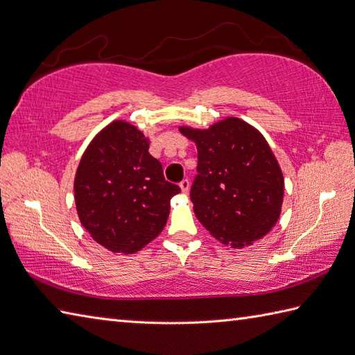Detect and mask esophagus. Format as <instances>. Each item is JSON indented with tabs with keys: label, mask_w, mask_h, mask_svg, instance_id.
<instances>
[{
	"label": "esophagus",
	"mask_w": 355,
	"mask_h": 355,
	"mask_svg": "<svg viewBox=\"0 0 355 355\" xmlns=\"http://www.w3.org/2000/svg\"><path fill=\"white\" fill-rule=\"evenodd\" d=\"M180 187H182V192H183V193H187V192H189V187H191V183H189V180H187V178H184V180H183V182H182V183H180Z\"/></svg>",
	"instance_id": "1"
}]
</instances>
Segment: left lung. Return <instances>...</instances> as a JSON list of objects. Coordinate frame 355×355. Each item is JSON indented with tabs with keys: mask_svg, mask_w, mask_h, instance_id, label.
Listing matches in <instances>:
<instances>
[{
	"mask_svg": "<svg viewBox=\"0 0 355 355\" xmlns=\"http://www.w3.org/2000/svg\"><path fill=\"white\" fill-rule=\"evenodd\" d=\"M180 131L197 143L191 200L198 221L232 247L266 236L277 221L284 198L282 172L266 139L235 117L206 131Z\"/></svg>",
	"mask_w": 355,
	"mask_h": 355,
	"instance_id": "left-lung-1",
	"label": "left lung"
}]
</instances>
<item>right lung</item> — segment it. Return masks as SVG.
Listing matches in <instances>:
<instances>
[{
    "mask_svg": "<svg viewBox=\"0 0 355 355\" xmlns=\"http://www.w3.org/2000/svg\"><path fill=\"white\" fill-rule=\"evenodd\" d=\"M137 128L117 120L96 135L80 158L74 200L82 225L114 253H134L153 241L180 187L166 182Z\"/></svg>",
    "mask_w": 355,
    "mask_h": 355,
    "instance_id": "right-lung-1",
    "label": "right lung"
}]
</instances>
